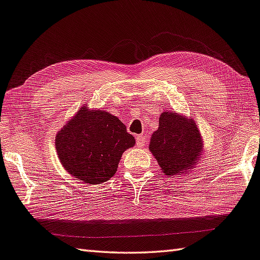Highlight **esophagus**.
Returning <instances> with one entry per match:
<instances>
[{
  "label": "esophagus",
  "mask_w": 260,
  "mask_h": 260,
  "mask_svg": "<svg viewBox=\"0 0 260 260\" xmlns=\"http://www.w3.org/2000/svg\"><path fill=\"white\" fill-rule=\"evenodd\" d=\"M136 145H138V148H143V146L146 144V139L143 134L141 135H136Z\"/></svg>",
  "instance_id": "34e87169"
}]
</instances>
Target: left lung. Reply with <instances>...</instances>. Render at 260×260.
Here are the masks:
<instances>
[{
	"instance_id": "1",
	"label": "left lung",
	"mask_w": 260,
	"mask_h": 260,
	"mask_svg": "<svg viewBox=\"0 0 260 260\" xmlns=\"http://www.w3.org/2000/svg\"><path fill=\"white\" fill-rule=\"evenodd\" d=\"M149 148L165 175H176L185 173L199 160L202 140L192 119L166 111L159 118V127L151 136Z\"/></svg>"
}]
</instances>
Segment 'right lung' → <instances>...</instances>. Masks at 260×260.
<instances>
[{
	"instance_id": "1",
	"label": "right lung",
	"mask_w": 260,
	"mask_h": 260,
	"mask_svg": "<svg viewBox=\"0 0 260 260\" xmlns=\"http://www.w3.org/2000/svg\"><path fill=\"white\" fill-rule=\"evenodd\" d=\"M134 144V136L116 116L85 107L55 139L56 152L66 171L89 184H100L114 176L121 154Z\"/></svg>"
}]
</instances>
